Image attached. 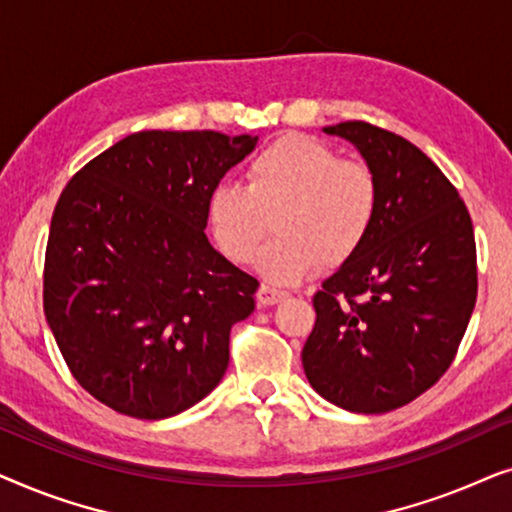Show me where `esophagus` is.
Here are the masks:
<instances>
[{
  "label": "esophagus",
  "instance_id": "esophagus-1",
  "mask_svg": "<svg viewBox=\"0 0 512 512\" xmlns=\"http://www.w3.org/2000/svg\"><path fill=\"white\" fill-rule=\"evenodd\" d=\"M286 296H289V293H286V291H279V289H275V286L261 284V289H258V293H256V300H258V305L268 307V305L282 303Z\"/></svg>",
  "mask_w": 512,
  "mask_h": 512
}]
</instances>
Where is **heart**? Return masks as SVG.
Wrapping results in <instances>:
<instances>
[{"label":"heart","instance_id":"obj_1","mask_svg":"<svg viewBox=\"0 0 512 512\" xmlns=\"http://www.w3.org/2000/svg\"><path fill=\"white\" fill-rule=\"evenodd\" d=\"M380 209V181L363 160H342L310 137H282L247 165V186L219 184L207 198V223L228 261L256 258L268 219L275 240L258 268L275 284L340 265L366 242Z\"/></svg>","mask_w":512,"mask_h":512}]
</instances>
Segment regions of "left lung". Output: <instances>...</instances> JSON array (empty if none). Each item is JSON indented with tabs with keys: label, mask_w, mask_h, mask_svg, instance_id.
I'll list each match as a JSON object with an SVG mask.
<instances>
[{
	"label": "left lung",
	"mask_w": 512,
	"mask_h": 512,
	"mask_svg": "<svg viewBox=\"0 0 512 512\" xmlns=\"http://www.w3.org/2000/svg\"><path fill=\"white\" fill-rule=\"evenodd\" d=\"M380 181L375 226L314 293L303 368L317 394L380 415L431 389L457 356L478 296L471 214L415 144L366 121L324 128Z\"/></svg>",
	"instance_id": "obj_1"
}]
</instances>
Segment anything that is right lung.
Wrapping results in <instances>:
<instances>
[{"label":"right lung","instance_id":"obj_1","mask_svg":"<svg viewBox=\"0 0 512 512\" xmlns=\"http://www.w3.org/2000/svg\"><path fill=\"white\" fill-rule=\"evenodd\" d=\"M258 137L144 130L69 179L44 261V314L74 380L121 415L202 401L258 279L209 244L207 198Z\"/></svg>","mask_w":512,"mask_h":512}]
</instances>
